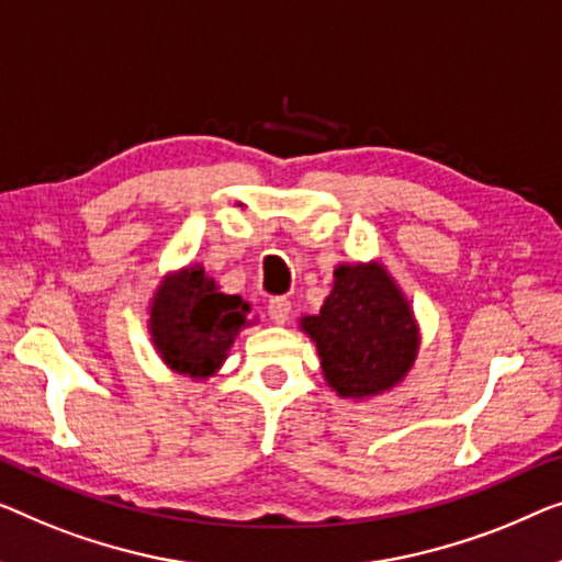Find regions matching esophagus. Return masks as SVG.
Here are the masks:
<instances>
[{
    "label": "esophagus",
    "mask_w": 562,
    "mask_h": 562,
    "mask_svg": "<svg viewBox=\"0 0 562 562\" xmlns=\"http://www.w3.org/2000/svg\"><path fill=\"white\" fill-rule=\"evenodd\" d=\"M267 313H270V321L284 325L290 321V313H292V303L288 297H272L270 303H267Z\"/></svg>",
    "instance_id": "34e87169"
}]
</instances>
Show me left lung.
<instances>
[{
    "label": "left lung",
    "mask_w": 562,
    "mask_h": 562,
    "mask_svg": "<svg viewBox=\"0 0 562 562\" xmlns=\"http://www.w3.org/2000/svg\"><path fill=\"white\" fill-rule=\"evenodd\" d=\"M317 315L300 317L340 398H368L406 379L418 353L414 310L379 262L335 267Z\"/></svg>",
    "instance_id": "8db88e82"
}]
</instances>
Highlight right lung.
<instances>
[{
	"label": "right lung",
	"instance_id": "obj_1",
	"mask_svg": "<svg viewBox=\"0 0 562 562\" xmlns=\"http://www.w3.org/2000/svg\"><path fill=\"white\" fill-rule=\"evenodd\" d=\"M249 303L224 295L201 265L166 274L150 300L148 333L164 363L189 379L220 371L234 338L249 325Z\"/></svg>",
	"mask_w": 562,
	"mask_h": 562
}]
</instances>
